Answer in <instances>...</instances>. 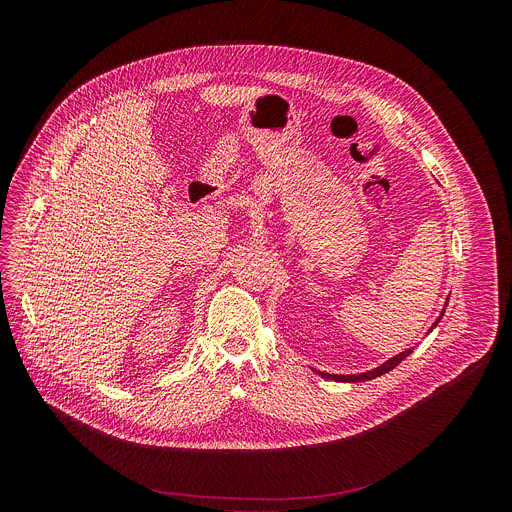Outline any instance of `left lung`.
<instances>
[{
	"mask_svg": "<svg viewBox=\"0 0 512 512\" xmlns=\"http://www.w3.org/2000/svg\"><path fill=\"white\" fill-rule=\"evenodd\" d=\"M442 316H444V312L440 314V318H437V320L433 322V326H431V328H435V326H437V322L442 320ZM411 352H413V348H409V350H405V352H401V354L393 356L391 360H387L385 364H381V367H377L375 371H369V373H360V375H330V373H318V375H320V377H324V379L340 381V383H360V381H371V379H375V377H381V375L389 373L391 369H395L397 364H399L401 360H405V358H407Z\"/></svg>",
	"mask_w": 512,
	"mask_h": 512,
	"instance_id": "8db88e82",
	"label": "left lung"
}]
</instances>
